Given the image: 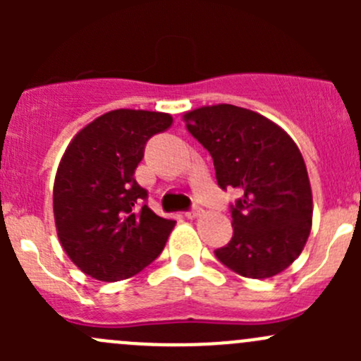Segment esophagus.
<instances>
[{"instance_id": "obj_1", "label": "esophagus", "mask_w": 361, "mask_h": 361, "mask_svg": "<svg viewBox=\"0 0 361 361\" xmlns=\"http://www.w3.org/2000/svg\"><path fill=\"white\" fill-rule=\"evenodd\" d=\"M201 214H202V207L194 206L192 209H188L187 213H185V216L190 218V220H192V218H197V216H201Z\"/></svg>"}]
</instances>
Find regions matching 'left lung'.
<instances>
[{
	"instance_id": "1",
	"label": "left lung",
	"mask_w": 361,
	"mask_h": 361,
	"mask_svg": "<svg viewBox=\"0 0 361 361\" xmlns=\"http://www.w3.org/2000/svg\"><path fill=\"white\" fill-rule=\"evenodd\" d=\"M185 127L213 157L218 187L241 194L228 204L234 234L214 250L218 260L253 279L285 271L312 224L311 185L297 145L269 118L234 104L188 111Z\"/></svg>"
}]
</instances>
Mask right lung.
Here are the masks:
<instances>
[{"label": "right lung", "mask_w": 361, "mask_h": 361, "mask_svg": "<svg viewBox=\"0 0 361 361\" xmlns=\"http://www.w3.org/2000/svg\"><path fill=\"white\" fill-rule=\"evenodd\" d=\"M171 122V115L159 111L104 113L64 152L54 183L57 235L90 278L127 279L162 253L176 221L148 207V190L134 173L148 140Z\"/></svg>", "instance_id": "right-lung-1"}]
</instances>
